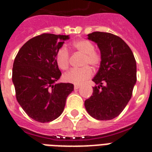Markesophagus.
Instances as JSON below:
<instances>
[{"label":"esophagus","mask_w":152,"mask_h":152,"mask_svg":"<svg viewBox=\"0 0 152 152\" xmlns=\"http://www.w3.org/2000/svg\"><path fill=\"white\" fill-rule=\"evenodd\" d=\"M80 84H75V85H74V88H75V89H79V88H80Z\"/></svg>","instance_id":"34e87169"}]
</instances>
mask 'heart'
<instances>
[{
    "label": "heart",
    "instance_id": "1",
    "mask_svg": "<svg viewBox=\"0 0 152 152\" xmlns=\"http://www.w3.org/2000/svg\"><path fill=\"white\" fill-rule=\"evenodd\" d=\"M75 50L83 54V68L72 69L64 75V80L69 83L80 84L92 76V69L86 64H91L93 67H98L101 63V55L95 50L94 44L87 39H79L72 44ZM57 66L62 70L69 69L70 63V55L65 47L60 48L56 54Z\"/></svg>",
    "mask_w": 152,
    "mask_h": 152
}]
</instances>
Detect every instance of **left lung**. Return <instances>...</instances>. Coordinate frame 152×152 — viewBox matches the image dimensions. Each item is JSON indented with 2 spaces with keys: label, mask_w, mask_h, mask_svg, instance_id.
I'll list each match as a JSON object with an SVG mask.
<instances>
[{
  "label": "left lung",
  "mask_w": 152,
  "mask_h": 152,
  "mask_svg": "<svg viewBox=\"0 0 152 152\" xmlns=\"http://www.w3.org/2000/svg\"><path fill=\"white\" fill-rule=\"evenodd\" d=\"M97 44L101 63L93 78L98 86L84 106L92 118L107 121L118 117L132 95L137 82V63L131 49L120 37L107 32L95 31L88 35Z\"/></svg>",
  "instance_id": "left-lung-1"
}]
</instances>
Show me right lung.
<instances>
[{"label": "right lung", "instance_id": "obj_1", "mask_svg": "<svg viewBox=\"0 0 152 152\" xmlns=\"http://www.w3.org/2000/svg\"><path fill=\"white\" fill-rule=\"evenodd\" d=\"M69 35L44 33L32 38L20 48L12 68L15 97L30 118L42 123L52 121L64 110L69 83H56L61 72L56 54Z\"/></svg>", "mask_w": 152, "mask_h": 152}]
</instances>
